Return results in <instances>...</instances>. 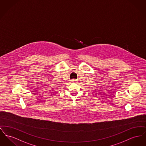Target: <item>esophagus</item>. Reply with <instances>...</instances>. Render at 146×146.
<instances>
[{
	"mask_svg": "<svg viewBox=\"0 0 146 146\" xmlns=\"http://www.w3.org/2000/svg\"><path fill=\"white\" fill-rule=\"evenodd\" d=\"M71 82H72V83H76L77 82V80H76V79H72V80H71Z\"/></svg>",
	"mask_w": 146,
	"mask_h": 146,
	"instance_id": "obj_1",
	"label": "esophagus"
}]
</instances>
